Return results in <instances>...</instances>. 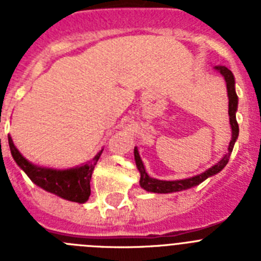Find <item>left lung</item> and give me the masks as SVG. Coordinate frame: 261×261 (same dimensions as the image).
<instances>
[{
	"label": "left lung",
	"mask_w": 261,
	"mask_h": 261,
	"mask_svg": "<svg viewBox=\"0 0 261 261\" xmlns=\"http://www.w3.org/2000/svg\"><path fill=\"white\" fill-rule=\"evenodd\" d=\"M217 70H220L221 74L223 75L226 81V87H227V96H229V116H230V125H231V141H230L229 147H227V153L225 154L220 162L214 165L213 167H211L209 170H206L205 172L200 175H196V176L188 177V179H183V180H158V179H153L147 175V172L145 171L144 163H142L141 158H140V154H138L137 147H135V159H136V166H137L138 171L141 174L140 177V186L144 188V190L149 191V192L154 193H171V192H179V191L188 190V188H192L195 186H199L200 183L208 179L212 175H216L225 167L227 163H229L230 155H231V151L234 149V144L237 141L239 135V126L238 121H237V117H235V112H237V107H238V96L235 93V81L234 75H232L231 71L226 66H216Z\"/></svg>",
	"instance_id": "8db88e82"
}]
</instances>
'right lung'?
Segmentation results:
<instances>
[{
  "mask_svg": "<svg viewBox=\"0 0 261 261\" xmlns=\"http://www.w3.org/2000/svg\"><path fill=\"white\" fill-rule=\"evenodd\" d=\"M8 138L14 161L36 186L69 201L82 204L89 200V196L91 193V190H90L91 174L103 150L99 151L90 162L85 163L81 167L69 168V170H52V168L38 167L36 165L30 163L18 151L17 147L14 146L10 136Z\"/></svg>",
  "mask_w": 261,
  "mask_h": 261,
  "instance_id": "add662e5",
  "label": "right lung"
}]
</instances>
